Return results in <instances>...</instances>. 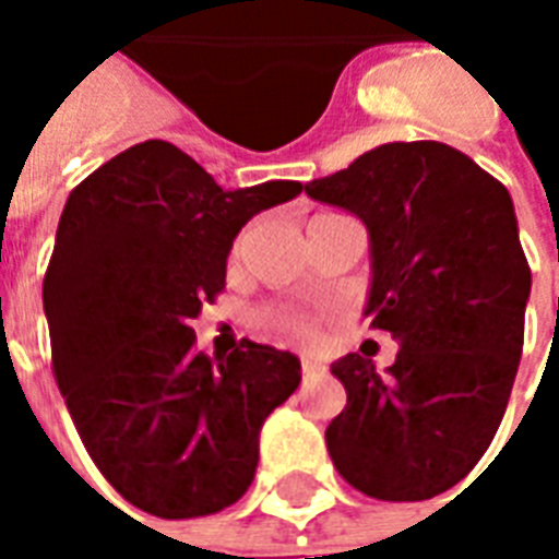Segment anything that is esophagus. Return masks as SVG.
I'll return each mask as SVG.
<instances>
[{"instance_id":"esophagus-1","label":"esophagus","mask_w":559,"mask_h":559,"mask_svg":"<svg viewBox=\"0 0 559 559\" xmlns=\"http://www.w3.org/2000/svg\"><path fill=\"white\" fill-rule=\"evenodd\" d=\"M301 373H305V380H316L324 373V366H319L313 359H301Z\"/></svg>"}]
</instances>
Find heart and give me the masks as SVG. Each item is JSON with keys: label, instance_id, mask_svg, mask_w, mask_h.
Wrapping results in <instances>:
<instances>
[{"label": "heart", "instance_id": "b5f03b06", "mask_svg": "<svg viewBox=\"0 0 559 559\" xmlns=\"http://www.w3.org/2000/svg\"><path fill=\"white\" fill-rule=\"evenodd\" d=\"M278 322H281V328H287V331H293V333H307V328L298 322V319H289V316H278Z\"/></svg>", "mask_w": 559, "mask_h": 559}]
</instances>
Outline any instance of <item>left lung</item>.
Segmentation results:
<instances>
[{"label":"left lung","instance_id":"left-lung-1","mask_svg":"<svg viewBox=\"0 0 559 559\" xmlns=\"http://www.w3.org/2000/svg\"><path fill=\"white\" fill-rule=\"evenodd\" d=\"M305 191L362 219V313L400 342L385 371L359 354L331 366L348 403L328 452L366 496L432 499L485 455L520 368L531 270L511 193L441 142L380 144Z\"/></svg>","mask_w":559,"mask_h":559}]
</instances>
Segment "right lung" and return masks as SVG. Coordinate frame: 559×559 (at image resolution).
Segmentation results:
<instances>
[{
  "instance_id": "add662e5",
  "label": "right lung",
  "mask_w": 559,
  "mask_h": 559,
  "mask_svg": "<svg viewBox=\"0 0 559 559\" xmlns=\"http://www.w3.org/2000/svg\"><path fill=\"white\" fill-rule=\"evenodd\" d=\"M305 191H226L170 142L133 144L66 200L43 281L51 362L81 441L127 502L162 520L235 504L261 426L298 389L296 354L243 340L193 348L191 319L226 287L240 228Z\"/></svg>"
}]
</instances>
